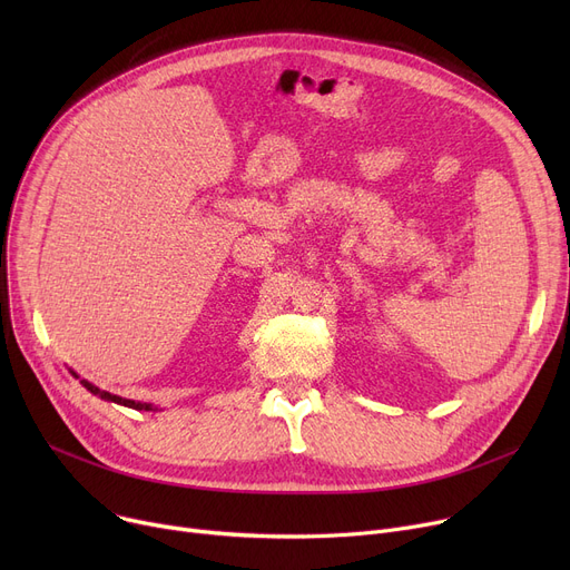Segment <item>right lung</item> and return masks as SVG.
Listing matches in <instances>:
<instances>
[{
  "label": "right lung",
  "mask_w": 570,
  "mask_h": 570,
  "mask_svg": "<svg viewBox=\"0 0 570 570\" xmlns=\"http://www.w3.org/2000/svg\"><path fill=\"white\" fill-rule=\"evenodd\" d=\"M76 379H80L73 370H69ZM89 393L92 395H97V397H101V400H106V402H115V404H122V406H129V409H136V411H157V406L155 404H147V402H136V400H125V397H119V395H112V393H106V391H101V387H97L95 383H89V381H80Z\"/></svg>",
  "instance_id": "obj_1"
}]
</instances>
